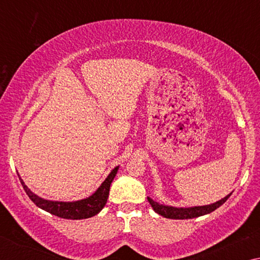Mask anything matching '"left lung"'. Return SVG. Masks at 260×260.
<instances>
[{
    "instance_id": "1",
    "label": "left lung",
    "mask_w": 260,
    "mask_h": 260,
    "mask_svg": "<svg viewBox=\"0 0 260 260\" xmlns=\"http://www.w3.org/2000/svg\"><path fill=\"white\" fill-rule=\"evenodd\" d=\"M232 193V192H231ZM230 195L223 197L222 200L215 202L213 204L203 205V206H192V208H174V206H169L164 204H159L153 201L150 197H148V202L152 206V209L158 214L162 215L164 218L169 219H192L201 217V215L211 213L215 209H218L220 205H222L225 202L230 199Z\"/></svg>"
}]
</instances>
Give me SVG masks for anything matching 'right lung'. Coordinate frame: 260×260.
Instances as JSON below:
<instances>
[{"label": "right lung", "mask_w": 260, "mask_h": 260, "mask_svg": "<svg viewBox=\"0 0 260 260\" xmlns=\"http://www.w3.org/2000/svg\"><path fill=\"white\" fill-rule=\"evenodd\" d=\"M118 169H119V166L114 167L108 175V178L104 180L103 183L101 184L98 190H96L93 195L87 197V199L76 202H58L41 199V197L35 195L33 191H30V189L26 186L23 179L19 177V174L18 177L25 192L27 193L30 201H32L35 205L39 206V208L47 211V212H49L51 214L57 215V217L59 218L80 220L94 217V215L101 212V210L104 208L109 197L110 184H111L114 177H116Z\"/></svg>", "instance_id": "obj_1"}]
</instances>
